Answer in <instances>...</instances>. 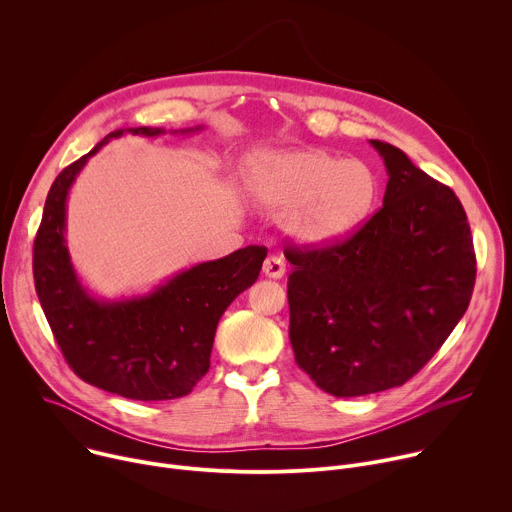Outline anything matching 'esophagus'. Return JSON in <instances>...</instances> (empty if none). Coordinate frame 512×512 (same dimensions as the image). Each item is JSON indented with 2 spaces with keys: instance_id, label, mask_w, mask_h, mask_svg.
Listing matches in <instances>:
<instances>
[{
  "instance_id": "obj_1",
  "label": "esophagus",
  "mask_w": 512,
  "mask_h": 512,
  "mask_svg": "<svg viewBox=\"0 0 512 512\" xmlns=\"http://www.w3.org/2000/svg\"><path fill=\"white\" fill-rule=\"evenodd\" d=\"M263 273H265V277H271V279L283 277V273H285V261H283L279 255H269V257L263 261Z\"/></svg>"
}]
</instances>
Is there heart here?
Listing matches in <instances>:
<instances>
[{
  "label": "heart",
  "mask_w": 512,
  "mask_h": 512,
  "mask_svg": "<svg viewBox=\"0 0 512 512\" xmlns=\"http://www.w3.org/2000/svg\"><path fill=\"white\" fill-rule=\"evenodd\" d=\"M247 188L265 208L287 210L285 229L291 237L324 245L348 237L367 221L379 180L369 164L310 148L253 158Z\"/></svg>",
  "instance_id": "1"
}]
</instances>
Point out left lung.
Instances as JSON below:
<instances>
[{"instance_id": "obj_1", "label": "left lung", "mask_w": 512, "mask_h": 512, "mask_svg": "<svg viewBox=\"0 0 512 512\" xmlns=\"http://www.w3.org/2000/svg\"><path fill=\"white\" fill-rule=\"evenodd\" d=\"M389 174L383 206L344 241L287 245L289 342L334 397L401 387L468 310L476 255L454 190L371 139Z\"/></svg>"}]
</instances>
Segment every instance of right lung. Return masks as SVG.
<instances>
[{
    "label": "right lung",
    "mask_w": 512,
    "mask_h": 512,
    "mask_svg": "<svg viewBox=\"0 0 512 512\" xmlns=\"http://www.w3.org/2000/svg\"><path fill=\"white\" fill-rule=\"evenodd\" d=\"M127 131L166 133L152 127ZM123 133H109L52 182L34 239L36 294L64 360L85 383L135 401L178 399L208 373L216 324L257 281L267 249L249 245L194 265L141 298L101 302L89 296L64 241L66 196L87 160Z\"/></svg>",
    "instance_id": "obj_1"
}]
</instances>
